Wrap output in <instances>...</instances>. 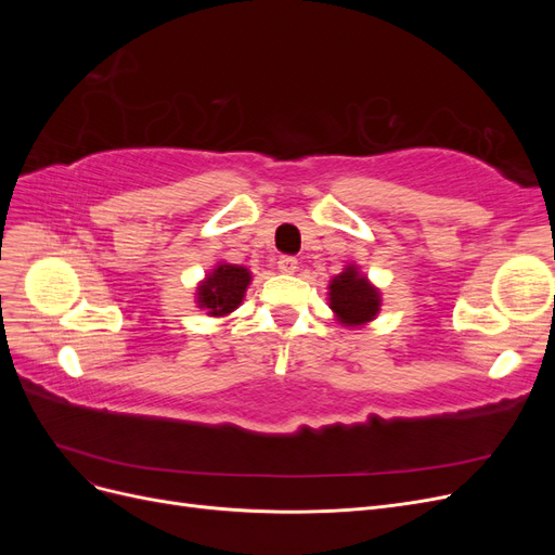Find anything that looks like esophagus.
<instances>
[{
  "instance_id": "obj_1",
  "label": "esophagus",
  "mask_w": 555,
  "mask_h": 555,
  "mask_svg": "<svg viewBox=\"0 0 555 555\" xmlns=\"http://www.w3.org/2000/svg\"><path fill=\"white\" fill-rule=\"evenodd\" d=\"M278 268H280V273H287V275H292V273H296L298 261H296L294 257H280Z\"/></svg>"
}]
</instances>
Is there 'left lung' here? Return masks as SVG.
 I'll list each match as a JSON object with an SVG mask.
<instances>
[{"label":"left lung","mask_w":555,"mask_h":555,"mask_svg":"<svg viewBox=\"0 0 555 555\" xmlns=\"http://www.w3.org/2000/svg\"><path fill=\"white\" fill-rule=\"evenodd\" d=\"M331 310L345 326H363L373 322L379 312V292L359 273L357 266H347L340 275H335L328 284Z\"/></svg>","instance_id":"obj_1"}]
</instances>
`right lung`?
<instances>
[{
	"instance_id": "right-lung-1",
	"label": "right lung",
	"mask_w": 555,
	"mask_h": 555,
	"mask_svg": "<svg viewBox=\"0 0 555 555\" xmlns=\"http://www.w3.org/2000/svg\"><path fill=\"white\" fill-rule=\"evenodd\" d=\"M249 280L247 268L220 261L196 287V304L210 317H224L243 304Z\"/></svg>"
}]
</instances>
